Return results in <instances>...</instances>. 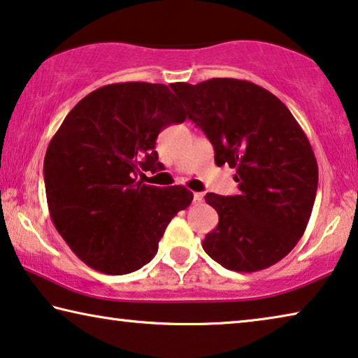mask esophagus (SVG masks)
Returning a JSON list of instances; mask_svg holds the SVG:
<instances>
[{
	"label": "esophagus",
	"mask_w": 358,
	"mask_h": 358,
	"mask_svg": "<svg viewBox=\"0 0 358 358\" xmlns=\"http://www.w3.org/2000/svg\"><path fill=\"white\" fill-rule=\"evenodd\" d=\"M193 199H194V202H202V199H204V194H202V193H194L193 194Z\"/></svg>",
	"instance_id": "34e87169"
}]
</instances>
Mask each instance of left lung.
<instances>
[{"label":"left lung","mask_w":358,"mask_h":358,"mask_svg":"<svg viewBox=\"0 0 358 358\" xmlns=\"http://www.w3.org/2000/svg\"><path fill=\"white\" fill-rule=\"evenodd\" d=\"M172 88L209 138L215 164L236 170L238 194H206L218 213L202 241L206 254L246 273L280 262L306 231L317 196V159L306 133L275 94L248 80Z\"/></svg>","instance_id":"8db88e82"}]
</instances>
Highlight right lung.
Segmentation results:
<instances>
[{
    "label": "right lung",
    "mask_w": 358,
    "mask_h": 358,
    "mask_svg": "<svg viewBox=\"0 0 358 358\" xmlns=\"http://www.w3.org/2000/svg\"><path fill=\"white\" fill-rule=\"evenodd\" d=\"M186 112L169 87L106 85L80 101L46 149L51 220L80 260L108 275L140 270L157 254L165 228L193 201L185 186L145 185L159 169L157 135Z\"/></svg>",
    "instance_id": "obj_1"
}]
</instances>
